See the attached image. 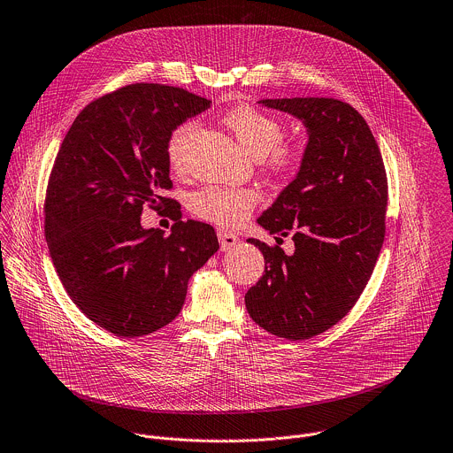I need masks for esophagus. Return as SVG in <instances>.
<instances>
[{
	"label": "esophagus",
	"instance_id": "obj_1",
	"mask_svg": "<svg viewBox=\"0 0 453 453\" xmlns=\"http://www.w3.org/2000/svg\"><path fill=\"white\" fill-rule=\"evenodd\" d=\"M217 234H219V242H220V249L222 250H229V249H233L240 242L238 236L234 233L227 231V229H219Z\"/></svg>",
	"mask_w": 453,
	"mask_h": 453
}]
</instances>
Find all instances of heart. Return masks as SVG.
<instances>
[{"label":"heart","instance_id":"b5f03b06","mask_svg":"<svg viewBox=\"0 0 453 453\" xmlns=\"http://www.w3.org/2000/svg\"><path fill=\"white\" fill-rule=\"evenodd\" d=\"M224 123L252 157L261 158L273 171H288L296 164L300 148L280 141L284 128L279 118L250 104H240L224 114ZM196 132L197 121L188 119L171 134L167 153L173 165L180 167L183 164L187 146ZM257 203L259 192L252 187L211 185L190 197V210L199 219L226 227H236L249 219Z\"/></svg>","mask_w":453,"mask_h":453}]
</instances>
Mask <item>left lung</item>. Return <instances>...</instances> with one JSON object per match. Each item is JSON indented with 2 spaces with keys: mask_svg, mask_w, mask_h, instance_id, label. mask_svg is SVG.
Wrapping results in <instances>:
<instances>
[{
  "mask_svg": "<svg viewBox=\"0 0 453 453\" xmlns=\"http://www.w3.org/2000/svg\"><path fill=\"white\" fill-rule=\"evenodd\" d=\"M298 118L307 146L296 178L263 211L270 234L295 252L249 238L265 275L245 295L250 318L272 335L303 341L337 325L364 293L385 240L388 183L378 142L349 104L335 98H265Z\"/></svg>",
  "mask_w": 453,
  "mask_h": 453,
  "instance_id": "obj_1",
  "label": "left lung"
}]
</instances>
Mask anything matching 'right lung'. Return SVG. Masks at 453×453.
<instances>
[{"label": "right lung", "instance_id": "obj_1", "mask_svg": "<svg viewBox=\"0 0 453 453\" xmlns=\"http://www.w3.org/2000/svg\"><path fill=\"white\" fill-rule=\"evenodd\" d=\"M210 100L181 88L130 84L86 105L56 155L45 240L79 311L118 337H141L181 311L190 277L219 250L215 229L176 220L141 226L142 208L171 203V134Z\"/></svg>", "mask_w": 453, "mask_h": 453}]
</instances>
